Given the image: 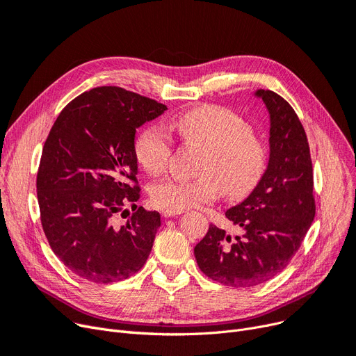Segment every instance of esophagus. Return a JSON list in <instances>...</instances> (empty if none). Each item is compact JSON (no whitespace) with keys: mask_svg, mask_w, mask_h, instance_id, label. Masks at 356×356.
<instances>
[{"mask_svg":"<svg viewBox=\"0 0 356 356\" xmlns=\"http://www.w3.org/2000/svg\"><path fill=\"white\" fill-rule=\"evenodd\" d=\"M184 211H181V210H169V209H166V210H162V217H175V216H178V214H182Z\"/></svg>","mask_w":356,"mask_h":356,"instance_id":"esophagus-1","label":"esophagus"}]
</instances>
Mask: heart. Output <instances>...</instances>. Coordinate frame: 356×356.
<instances>
[{
  "label": "heart",
  "instance_id": "b5f03b06",
  "mask_svg": "<svg viewBox=\"0 0 356 356\" xmlns=\"http://www.w3.org/2000/svg\"><path fill=\"white\" fill-rule=\"evenodd\" d=\"M174 129L184 142L206 149V155L200 178H165L152 185L156 206L182 211L211 202L222 193L241 198L258 187L268 169L269 149L243 117L225 107L200 106L178 115ZM134 154L146 172L159 175L171 159L172 139L159 126H149L138 136Z\"/></svg>",
  "mask_w": 356,
  "mask_h": 356
}]
</instances>
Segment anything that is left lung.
Here are the masks:
<instances>
[{"label": "left lung", "mask_w": 356, "mask_h": 356, "mask_svg": "<svg viewBox=\"0 0 356 356\" xmlns=\"http://www.w3.org/2000/svg\"><path fill=\"white\" fill-rule=\"evenodd\" d=\"M269 118V163L250 195L226 211L242 230L232 238L210 225L194 248L198 268L229 286L259 285L290 264L316 214L313 165L306 131L298 115L274 91L258 90Z\"/></svg>", "instance_id": "1"}]
</instances>
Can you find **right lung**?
<instances>
[{"mask_svg":"<svg viewBox=\"0 0 356 356\" xmlns=\"http://www.w3.org/2000/svg\"><path fill=\"white\" fill-rule=\"evenodd\" d=\"M166 110L120 87H98L67 104L49 131L38 171V201L46 239L75 275L110 284L145 265L161 226L140 197L134 133ZM131 205L128 223L115 217Z\"/></svg>","mask_w":356,"mask_h":356,"instance_id":"obj_1","label":"right lung"}]
</instances>
